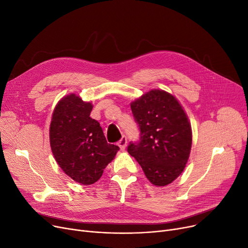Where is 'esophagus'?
I'll return each mask as SVG.
<instances>
[{
  "label": "esophagus",
  "instance_id": "34e87169",
  "mask_svg": "<svg viewBox=\"0 0 248 248\" xmlns=\"http://www.w3.org/2000/svg\"><path fill=\"white\" fill-rule=\"evenodd\" d=\"M118 145H119V147L121 149H125L126 148V145H127V138L126 136H122V138L118 141Z\"/></svg>",
  "mask_w": 248,
  "mask_h": 248
}]
</instances>
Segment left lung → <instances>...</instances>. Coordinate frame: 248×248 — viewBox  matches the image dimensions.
I'll use <instances>...</instances> for the list:
<instances>
[{
    "mask_svg": "<svg viewBox=\"0 0 248 248\" xmlns=\"http://www.w3.org/2000/svg\"><path fill=\"white\" fill-rule=\"evenodd\" d=\"M140 130L129 155L157 186L172 183L183 172L192 147V128L182 105L170 93L151 90L131 103Z\"/></svg>",
    "mask_w": 248,
    "mask_h": 248,
    "instance_id": "left-lung-1",
    "label": "left lung"
}]
</instances>
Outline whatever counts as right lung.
I'll list each match as a JSON object with an SVG mask.
<instances>
[{"instance_id":"add662e5","label":"right lung","mask_w":248,"mask_h":248,"mask_svg":"<svg viewBox=\"0 0 248 248\" xmlns=\"http://www.w3.org/2000/svg\"><path fill=\"white\" fill-rule=\"evenodd\" d=\"M93 105L76 93L55 106L49 140L53 156L62 170L81 185L96 183L119 147L106 140L100 123L92 119Z\"/></svg>"}]
</instances>
